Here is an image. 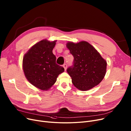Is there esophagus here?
<instances>
[{"mask_svg": "<svg viewBox=\"0 0 131 131\" xmlns=\"http://www.w3.org/2000/svg\"><path fill=\"white\" fill-rule=\"evenodd\" d=\"M63 66L64 68L65 71H66V68H67V64H64L63 65Z\"/></svg>", "mask_w": 131, "mask_h": 131, "instance_id": "obj_1", "label": "esophagus"}]
</instances>
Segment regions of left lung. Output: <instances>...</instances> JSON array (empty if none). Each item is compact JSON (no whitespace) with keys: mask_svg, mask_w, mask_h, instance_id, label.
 I'll list each match as a JSON object with an SVG mask.
<instances>
[{"mask_svg":"<svg viewBox=\"0 0 131 131\" xmlns=\"http://www.w3.org/2000/svg\"><path fill=\"white\" fill-rule=\"evenodd\" d=\"M74 57L73 65L67 72L73 85L81 91H86L97 85L104 79L107 62L90 43L81 41L66 45Z\"/></svg>","mask_w":131,"mask_h":131,"instance_id":"1","label":"left lung"}]
</instances>
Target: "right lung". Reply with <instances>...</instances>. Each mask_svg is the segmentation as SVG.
<instances>
[{
  "label": "right lung",
  "instance_id": "add662e5",
  "mask_svg": "<svg viewBox=\"0 0 131 131\" xmlns=\"http://www.w3.org/2000/svg\"><path fill=\"white\" fill-rule=\"evenodd\" d=\"M56 41H40L32 47L24 55L23 68L25 77L34 86L47 90L56 82L64 68L56 63L52 50Z\"/></svg>",
  "mask_w": 131,
  "mask_h": 131
}]
</instances>
